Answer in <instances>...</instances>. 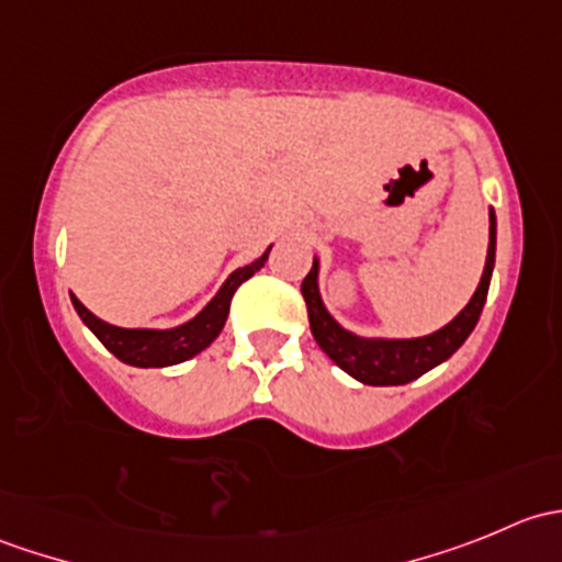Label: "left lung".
I'll list each match as a JSON object with an SVG mask.
<instances>
[{"mask_svg": "<svg viewBox=\"0 0 562 562\" xmlns=\"http://www.w3.org/2000/svg\"><path fill=\"white\" fill-rule=\"evenodd\" d=\"M495 241H497V223L495 212L490 209V247H486V266L481 274L479 288H475L473 299L468 307L459 313L454 321L446 323L438 331L427 334V337L413 339H383V337H359V334L348 331L339 326L328 310L323 307L321 291H317V258L313 260V269L302 282V296L307 302L310 328H313L315 342L321 345L323 353L348 372L356 381L367 383V386H405V383L416 381L424 372L432 367L443 364L449 356H454L459 345L470 337V331L479 323L481 310H484L486 293H490L492 269H495Z\"/></svg>", "mask_w": 562, "mask_h": 562, "instance_id": "obj_1", "label": "left lung"}]
</instances>
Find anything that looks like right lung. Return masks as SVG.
<instances>
[{
	"mask_svg": "<svg viewBox=\"0 0 562 562\" xmlns=\"http://www.w3.org/2000/svg\"><path fill=\"white\" fill-rule=\"evenodd\" d=\"M271 249V247H269ZM269 249L260 255L252 263L236 269L228 280L223 282V288L217 291V296L206 304L192 321L181 323L176 328H122L111 326V323L100 321L98 315L89 313L81 302L70 293L72 307L81 315V321L92 328L94 337L116 356L119 361L130 367H171L181 364V361L192 359L201 350H206L209 345L217 339V334L223 331L225 321H228L231 299H234L236 288L241 282L249 280L255 271L263 269L266 258H269Z\"/></svg>",
	"mask_w": 562,
	"mask_h": 562,
	"instance_id": "add662e5",
	"label": "right lung"
}]
</instances>
